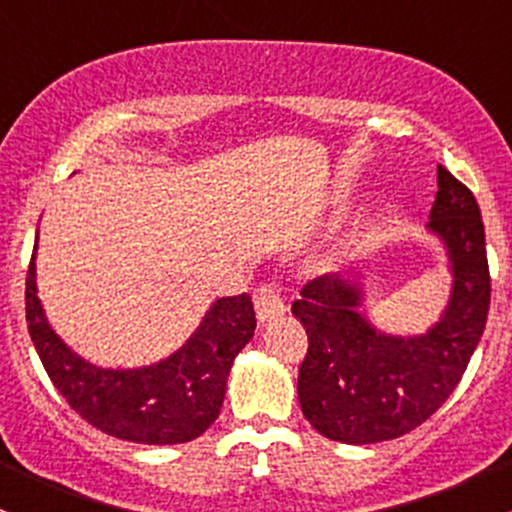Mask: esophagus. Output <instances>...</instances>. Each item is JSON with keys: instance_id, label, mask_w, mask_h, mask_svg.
Returning <instances> with one entry per match:
<instances>
[{"instance_id": "1", "label": "esophagus", "mask_w": 512, "mask_h": 512, "mask_svg": "<svg viewBox=\"0 0 512 512\" xmlns=\"http://www.w3.org/2000/svg\"><path fill=\"white\" fill-rule=\"evenodd\" d=\"M252 299H255V312H257V319H260V322H270V319L285 314V309H287L280 287L270 285V282H265V285L257 287L255 294H252Z\"/></svg>"}]
</instances>
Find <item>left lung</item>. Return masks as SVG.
Here are the masks:
<instances>
[{
	"label": "left lung",
	"mask_w": 512,
	"mask_h": 512,
	"mask_svg": "<svg viewBox=\"0 0 512 512\" xmlns=\"http://www.w3.org/2000/svg\"><path fill=\"white\" fill-rule=\"evenodd\" d=\"M428 227L448 247L453 292L441 322L421 337L376 332L356 312L359 289L339 275L309 280L292 304L309 339L299 404L332 441L364 446L414 431L453 394L483 337L490 307L483 220L471 190L443 165Z\"/></svg>",
	"instance_id": "obj_1"
}]
</instances>
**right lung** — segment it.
<instances>
[{
    "label": "right lung",
    "mask_w": 512,
    "mask_h": 512,
    "mask_svg": "<svg viewBox=\"0 0 512 512\" xmlns=\"http://www.w3.org/2000/svg\"><path fill=\"white\" fill-rule=\"evenodd\" d=\"M27 324L36 354L59 394L108 436L148 446L185 443L220 414L230 366L255 334L250 294L223 297L185 347L143 369H98L79 359L49 327L36 297L34 257L27 270Z\"/></svg>",
    "instance_id": "obj_1"
}]
</instances>
